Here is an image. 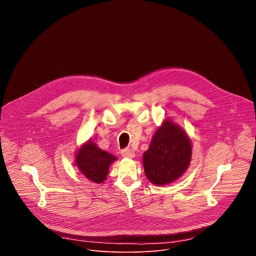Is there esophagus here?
Segmentation results:
<instances>
[{
	"label": "esophagus",
	"instance_id": "obj_1",
	"mask_svg": "<svg viewBox=\"0 0 256 256\" xmlns=\"http://www.w3.org/2000/svg\"><path fill=\"white\" fill-rule=\"evenodd\" d=\"M120 153H122V156L124 158H134V152L128 148L122 150Z\"/></svg>",
	"mask_w": 256,
	"mask_h": 256
}]
</instances>
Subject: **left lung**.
Returning a JSON list of instances; mask_svg holds the SVG:
<instances>
[{
    "mask_svg": "<svg viewBox=\"0 0 256 256\" xmlns=\"http://www.w3.org/2000/svg\"><path fill=\"white\" fill-rule=\"evenodd\" d=\"M190 159L192 144L188 136L166 120L142 156L144 174L152 184L165 186L184 174Z\"/></svg>",
    "mask_w": 256,
    "mask_h": 256,
    "instance_id": "obj_1",
    "label": "left lung"
}]
</instances>
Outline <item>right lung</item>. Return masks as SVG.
I'll use <instances>...</instances> for the list:
<instances>
[{"label": "right lung", "instance_id": "obj_1", "mask_svg": "<svg viewBox=\"0 0 256 256\" xmlns=\"http://www.w3.org/2000/svg\"><path fill=\"white\" fill-rule=\"evenodd\" d=\"M116 159L114 155L97 148L93 142H88L79 150L76 164L88 179L100 184L105 180L109 166Z\"/></svg>", "mask_w": 256, "mask_h": 256}]
</instances>
